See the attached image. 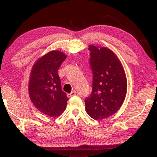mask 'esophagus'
<instances>
[{"instance_id":"esophagus-1","label":"esophagus","mask_w":157,"mask_h":157,"mask_svg":"<svg viewBox=\"0 0 157 157\" xmlns=\"http://www.w3.org/2000/svg\"><path fill=\"white\" fill-rule=\"evenodd\" d=\"M76 95V91H73L71 92V94H68L67 96H68V98H71V97H72V96H73V95Z\"/></svg>"}]
</instances>
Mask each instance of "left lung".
<instances>
[{"mask_svg": "<svg viewBox=\"0 0 157 157\" xmlns=\"http://www.w3.org/2000/svg\"><path fill=\"white\" fill-rule=\"evenodd\" d=\"M93 72L92 92L85 99L87 113L95 120L112 116L123 105L127 83L123 65L112 50L89 46Z\"/></svg>", "mask_w": 157, "mask_h": 157, "instance_id": "8db88e82", "label": "left lung"}]
</instances>
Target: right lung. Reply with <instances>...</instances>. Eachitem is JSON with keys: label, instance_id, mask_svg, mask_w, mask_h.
<instances>
[{"label": "right lung", "instance_id": "right-lung-1", "mask_svg": "<svg viewBox=\"0 0 157 157\" xmlns=\"http://www.w3.org/2000/svg\"><path fill=\"white\" fill-rule=\"evenodd\" d=\"M66 58L62 52L50 51L36 61L30 73L28 91L32 102L39 111L53 118L64 111L68 100L57 73Z\"/></svg>", "mask_w": 157, "mask_h": 157}]
</instances>
